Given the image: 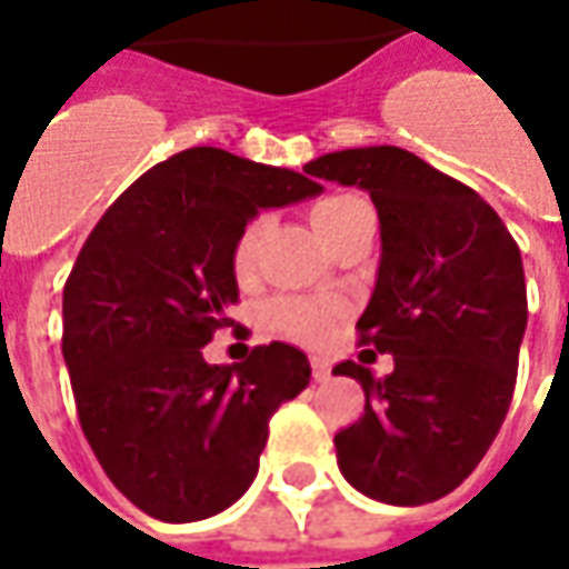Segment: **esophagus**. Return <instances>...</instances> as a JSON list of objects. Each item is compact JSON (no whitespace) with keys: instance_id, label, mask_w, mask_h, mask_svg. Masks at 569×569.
Instances as JSON below:
<instances>
[{"instance_id":"34e87169","label":"esophagus","mask_w":569,"mask_h":569,"mask_svg":"<svg viewBox=\"0 0 569 569\" xmlns=\"http://www.w3.org/2000/svg\"><path fill=\"white\" fill-rule=\"evenodd\" d=\"M310 371H313V381H326L329 378V359L313 357L310 359Z\"/></svg>"}]
</instances>
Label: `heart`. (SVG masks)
<instances>
[{"mask_svg": "<svg viewBox=\"0 0 569 569\" xmlns=\"http://www.w3.org/2000/svg\"><path fill=\"white\" fill-rule=\"evenodd\" d=\"M362 210H371V207L362 198H357V194H332V198L320 200L310 210V222L320 231L326 243H332L335 237L341 234ZM261 234H264V222L252 219V222L243 224V231L237 234L234 247H231V271H234L240 283L249 280L252 271H256ZM338 317H341V305L338 301H317V298L286 296L277 298L268 308V322H271L273 332L310 347L322 345L329 338Z\"/></svg>", "mask_w": 569, "mask_h": 569, "instance_id": "obj_1", "label": "heart"}]
</instances>
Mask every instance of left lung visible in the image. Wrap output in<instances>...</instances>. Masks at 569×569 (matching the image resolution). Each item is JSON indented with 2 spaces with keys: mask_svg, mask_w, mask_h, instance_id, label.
<instances>
[{
  "mask_svg": "<svg viewBox=\"0 0 569 569\" xmlns=\"http://www.w3.org/2000/svg\"><path fill=\"white\" fill-rule=\"evenodd\" d=\"M305 173L366 188L381 219V264L359 345L393 371L345 359L366 411L335 436L338 469L390 506L451 493L497 439L527 329L521 252L488 200L418 154L369 146L322 154Z\"/></svg>",
  "mask_w": 569,
  "mask_h": 569,
  "instance_id": "1",
  "label": "left lung"
}]
</instances>
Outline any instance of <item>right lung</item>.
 <instances>
[{
    "label": "right lung",
    "instance_id": "1",
    "mask_svg": "<svg viewBox=\"0 0 569 569\" xmlns=\"http://www.w3.org/2000/svg\"><path fill=\"white\" fill-rule=\"evenodd\" d=\"M305 173L198 146L154 163L103 212L63 286V359L84 439L124 497L186 525L240 500L268 420L310 383L283 341L237 366L203 350L231 326V247L264 207L320 194Z\"/></svg>",
    "mask_w": 569,
    "mask_h": 569
}]
</instances>
